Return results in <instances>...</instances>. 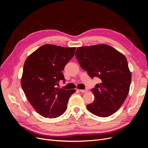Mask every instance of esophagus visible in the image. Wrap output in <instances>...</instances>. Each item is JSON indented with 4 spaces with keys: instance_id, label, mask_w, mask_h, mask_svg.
<instances>
[{
    "instance_id": "34e87169",
    "label": "esophagus",
    "mask_w": 148,
    "mask_h": 148,
    "mask_svg": "<svg viewBox=\"0 0 148 148\" xmlns=\"http://www.w3.org/2000/svg\"><path fill=\"white\" fill-rule=\"evenodd\" d=\"M80 92H82V93H84V92H88V89H80Z\"/></svg>"
}]
</instances>
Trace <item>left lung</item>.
<instances>
[{
  "mask_svg": "<svg viewBox=\"0 0 148 148\" xmlns=\"http://www.w3.org/2000/svg\"><path fill=\"white\" fill-rule=\"evenodd\" d=\"M75 56L89 77L101 80L91 89L95 101L86 106L87 109L101 117L114 114L126 99L131 84L126 57L106 44L78 47Z\"/></svg>",
  "mask_w": 148,
  "mask_h": 148,
  "instance_id": "obj_1",
  "label": "left lung"
}]
</instances>
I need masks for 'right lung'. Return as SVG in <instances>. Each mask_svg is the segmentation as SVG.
Here are the masks:
<instances>
[{
	"label": "right lung",
	"mask_w": 148,
	"mask_h": 148,
	"mask_svg": "<svg viewBox=\"0 0 148 148\" xmlns=\"http://www.w3.org/2000/svg\"><path fill=\"white\" fill-rule=\"evenodd\" d=\"M76 47L56 45L40 47L26 59L21 79V88L35 110L46 118H57L67 109L75 89L56 88L65 79L62 71L74 56Z\"/></svg>",
	"instance_id": "right-lung-1"
}]
</instances>
